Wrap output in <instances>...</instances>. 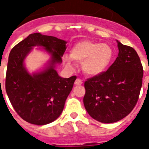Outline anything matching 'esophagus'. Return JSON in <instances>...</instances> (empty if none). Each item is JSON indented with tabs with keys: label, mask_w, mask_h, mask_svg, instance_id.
<instances>
[{
	"label": "esophagus",
	"mask_w": 149,
	"mask_h": 149,
	"mask_svg": "<svg viewBox=\"0 0 149 149\" xmlns=\"http://www.w3.org/2000/svg\"><path fill=\"white\" fill-rule=\"evenodd\" d=\"M75 85H81V84H82V81H81V79H77L75 81Z\"/></svg>",
	"instance_id": "obj_1"
}]
</instances>
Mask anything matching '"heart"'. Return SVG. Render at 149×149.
I'll list each match as a JSON object with an SVG mask.
<instances>
[{"mask_svg":"<svg viewBox=\"0 0 149 149\" xmlns=\"http://www.w3.org/2000/svg\"><path fill=\"white\" fill-rule=\"evenodd\" d=\"M113 55V50L108 44L87 40L75 43L70 50V57L76 63L81 64L83 72L90 76L104 73L112 62ZM64 60L71 66L68 56H64Z\"/></svg>","mask_w":149,"mask_h":149,"instance_id":"1","label":"heart"}]
</instances>
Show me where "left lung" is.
<instances>
[{
  "label": "left lung",
  "mask_w": 149,
  "mask_h": 149,
  "mask_svg": "<svg viewBox=\"0 0 149 149\" xmlns=\"http://www.w3.org/2000/svg\"><path fill=\"white\" fill-rule=\"evenodd\" d=\"M118 56L106 72L84 82V105L91 118L104 123L118 121L137 104L143 70L134 48L116 40Z\"/></svg>",
  "instance_id": "1"
}]
</instances>
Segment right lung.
I'll return each instance as SVG.
<instances>
[{
  "label": "right lung",
  "instance_id": "1",
  "mask_svg": "<svg viewBox=\"0 0 149 149\" xmlns=\"http://www.w3.org/2000/svg\"><path fill=\"white\" fill-rule=\"evenodd\" d=\"M65 40L34 33L17 44L8 60L6 91L17 113L26 121L45 125L57 119L73 88L76 76L62 78L56 70L66 50ZM34 47L43 49L49 59L38 71L31 74L24 61Z\"/></svg>",
  "mask_w": 149,
  "mask_h": 149
}]
</instances>
